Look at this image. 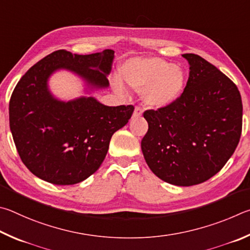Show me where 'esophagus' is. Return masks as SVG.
Here are the masks:
<instances>
[{"mask_svg":"<svg viewBox=\"0 0 250 250\" xmlns=\"http://www.w3.org/2000/svg\"><path fill=\"white\" fill-rule=\"evenodd\" d=\"M142 113H143V109L139 107V106H136L135 107V111H134V113H133V117H138V116H141L142 115Z\"/></svg>","mask_w":250,"mask_h":250,"instance_id":"1","label":"esophagus"}]
</instances>
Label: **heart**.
<instances>
[{
  "label": "heart",
  "mask_w": 250,
  "mask_h": 250,
  "mask_svg": "<svg viewBox=\"0 0 250 250\" xmlns=\"http://www.w3.org/2000/svg\"><path fill=\"white\" fill-rule=\"evenodd\" d=\"M123 80L137 91L147 106L164 108L173 104L185 91L187 76L180 65L161 58H132L121 65ZM114 86L124 91L122 82L115 80Z\"/></svg>",
  "instance_id": "b5f03b06"
}]
</instances>
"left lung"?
<instances>
[{"instance_id":"left-lung-1","label":"left lung","mask_w":250,"mask_h":250,"mask_svg":"<svg viewBox=\"0 0 250 250\" xmlns=\"http://www.w3.org/2000/svg\"><path fill=\"white\" fill-rule=\"evenodd\" d=\"M182 95L168 107L144 113L148 132L142 150L148 167L165 182L190 187L224 167L242 134L243 104L235 83L194 54Z\"/></svg>"}]
</instances>
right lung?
<instances>
[{
    "label": "right lung",
    "instance_id": "add662e5",
    "mask_svg": "<svg viewBox=\"0 0 250 250\" xmlns=\"http://www.w3.org/2000/svg\"><path fill=\"white\" fill-rule=\"evenodd\" d=\"M114 50L77 55L56 50L17 83L10 101V128L21 161L35 176L58 186L76 185L102 165L113 134L127 124L133 105L107 106L94 96L62 101L49 78L59 70L76 74L85 93L108 87Z\"/></svg>",
    "mask_w": 250,
    "mask_h": 250
}]
</instances>
